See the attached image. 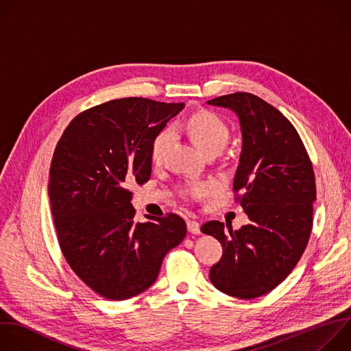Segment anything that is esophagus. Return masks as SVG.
Here are the masks:
<instances>
[{
	"instance_id": "34e87169",
	"label": "esophagus",
	"mask_w": 351,
	"mask_h": 351,
	"mask_svg": "<svg viewBox=\"0 0 351 351\" xmlns=\"http://www.w3.org/2000/svg\"><path fill=\"white\" fill-rule=\"evenodd\" d=\"M187 230L193 234H198L199 233V223L197 221H191L189 219L187 221Z\"/></svg>"
}]
</instances>
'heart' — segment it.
I'll return each instance as SVG.
<instances>
[{
    "mask_svg": "<svg viewBox=\"0 0 351 351\" xmlns=\"http://www.w3.org/2000/svg\"><path fill=\"white\" fill-rule=\"evenodd\" d=\"M178 129H184L191 141L202 149L203 153L210 149H219L226 145L229 138V130L225 122L213 112H197L191 115L184 123L176 126ZM171 129H165L157 134L152 144V158L157 162L161 160L165 148L171 140ZM207 187L204 184H193L189 193L194 197L202 195Z\"/></svg>",
    "mask_w": 351,
    "mask_h": 351,
    "instance_id": "1",
    "label": "heart"
}]
</instances>
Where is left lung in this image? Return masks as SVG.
<instances>
[{
  "mask_svg": "<svg viewBox=\"0 0 351 351\" xmlns=\"http://www.w3.org/2000/svg\"><path fill=\"white\" fill-rule=\"evenodd\" d=\"M210 106L239 118L241 152L233 190L250 222L239 230L210 221L202 232L221 241L223 254L210 280L229 295L256 298L280 285L302 258L313 229L315 176L290 121L250 93L221 95Z\"/></svg>",
  "mask_w": 351,
  "mask_h": 351,
  "instance_id": "8db88e82",
  "label": "left lung"
}]
</instances>
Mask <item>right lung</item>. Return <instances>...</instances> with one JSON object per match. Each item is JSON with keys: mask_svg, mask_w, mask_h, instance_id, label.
<instances>
[{"mask_svg": "<svg viewBox=\"0 0 351 351\" xmlns=\"http://www.w3.org/2000/svg\"><path fill=\"white\" fill-rule=\"evenodd\" d=\"M183 107L112 99L79 114L56 147L48 197L60 247L73 272L108 300L147 290L186 236V222L175 214L136 222L128 190L152 176V144Z\"/></svg>", "mask_w": 351, "mask_h": 351, "instance_id": "add662e5", "label": "right lung"}]
</instances>
